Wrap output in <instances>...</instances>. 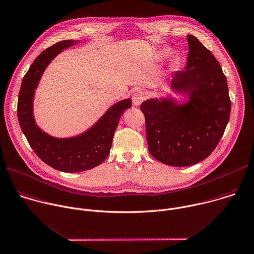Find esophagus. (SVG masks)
<instances>
[{
    "label": "esophagus",
    "mask_w": 254,
    "mask_h": 254,
    "mask_svg": "<svg viewBox=\"0 0 254 254\" xmlns=\"http://www.w3.org/2000/svg\"><path fill=\"white\" fill-rule=\"evenodd\" d=\"M145 100V94L141 91H136L132 95V104L133 106H139Z\"/></svg>",
    "instance_id": "obj_1"
}]
</instances>
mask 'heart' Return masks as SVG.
Wrapping results in <instances>:
<instances>
[{
  "label": "heart",
  "mask_w": 254,
  "mask_h": 254,
  "mask_svg": "<svg viewBox=\"0 0 254 254\" xmlns=\"http://www.w3.org/2000/svg\"><path fill=\"white\" fill-rule=\"evenodd\" d=\"M171 53H170V51H163V52H161V54H160V56L161 57H167L168 55H170Z\"/></svg>",
  "instance_id": "obj_1"
}]
</instances>
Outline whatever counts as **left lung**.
I'll return each instance as SVG.
<instances>
[{"mask_svg": "<svg viewBox=\"0 0 254 254\" xmlns=\"http://www.w3.org/2000/svg\"><path fill=\"white\" fill-rule=\"evenodd\" d=\"M188 42L186 70L174 74L171 87L189 101L150 99L140 105L150 154L173 166L192 165L209 156L225 130L231 108L219 63L194 36L189 35Z\"/></svg>", "mask_w": 254, "mask_h": 254, "instance_id": "1", "label": "left lung"}]
</instances>
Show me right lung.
Returning a JSON list of instances; mask_svg holds the SVG:
<instances>
[{
    "label": "right lung",
    "instance_id": "obj_1",
    "mask_svg": "<svg viewBox=\"0 0 254 254\" xmlns=\"http://www.w3.org/2000/svg\"><path fill=\"white\" fill-rule=\"evenodd\" d=\"M78 41L65 40L45 50L25 74L18 100V119L31 147L48 165L64 173L91 170L108 157L114 133L124 112L131 107V100H123L113 107L90 129L68 138H57L43 131L36 124L33 113L35 90L52 60Z\"/></svg>",
    "mask_w": 254,
    "mask_h": 254
}]
</instances>
